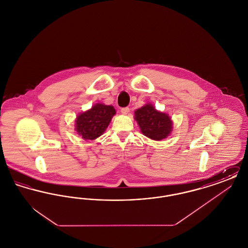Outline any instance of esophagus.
Wrapping results in <instances>:
<instances>
[{
    "mask_svg": "<svg viewBox=\"0 0 248 248\" xmlns=\"http://www.w3.org/2000/svg\"><path fill=\"white\" fill-rule=\"evenodd\" d=\"M130 108H127V107H125V108H121V112L123 113V114H124V115H126L128 112H129Z\"/></svg>",
    "mask_w": 248,
    "mask_h": 248,
    "instance_id": "1",
    "label": "esophagus"
}]
</instances>
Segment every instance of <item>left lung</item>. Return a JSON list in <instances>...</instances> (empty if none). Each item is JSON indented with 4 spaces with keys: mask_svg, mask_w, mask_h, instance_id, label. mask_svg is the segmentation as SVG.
I'll list each match as a JSON object with an SVG mask.
<instances>
[{
    "mask_svg": "<svg viewBox=\"0 0 248 248\" xmlns=\"http://www.w3.org/2000/svg\"><path fill=\"white\" fill-rule=\"evenodd\" d=\"M135 120L142 134L154 140H165L172 132L173 122L168 114L158 111L150 103L135 111Z\"/></svg>",
    "mask_w": 248,
    "mask_h": 248,
    "instance_id": "1",
    "label": "left lung"
}]
</instances>
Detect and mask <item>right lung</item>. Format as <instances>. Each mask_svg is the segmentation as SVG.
I'll use <instances>...</instances> for the list:
<instances>
[{
  "label": "right lung",
  "instance_id": "right-lung-1",
  "mask_svg": "<svg viewBox=\"0 0 248 248\" xmlns=\"http://www.w3.org/2000/svg\"><path fill=\"white\" fill-rule=\"evenodd\" d=\"M115 113L113 107L96 103L77 116L75 130L84 140H94L105 132Z\"/></svg>",
  "mask_w": 248,
  "mask_h": 248
}]
</instances>
